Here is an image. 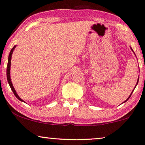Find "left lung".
Returning <instances> with one entry per match:
<instances>
[{"instance_id":"obj_1","label":"left lung","mask_w":145,"mask_h":145,"mask_svg":"<svg viewBox=\"0 0 145 145\" xmlns=\"http://www.w3.org/2000/svg\"><path fill=\"white\" fill-rule=\"evenodd\" d=\"M130 49H131V50L133 51V52H134V51H133V49H132V47H130ZM134 54H135V53H134ZM135 56H136V54H135ZM138 82H139V77H138V79H137V83H136V86H135V87H134V90H133V91H132V92H131V94H130V96H129V98H128L127 99H126V100H125L124 102H123V103H125V102H126L127 101H128V99H129L130 98V96H131V95H132V92H134V89H135V88H136V87L137 86V84H138Z\"/></svg>"}]
</instances>
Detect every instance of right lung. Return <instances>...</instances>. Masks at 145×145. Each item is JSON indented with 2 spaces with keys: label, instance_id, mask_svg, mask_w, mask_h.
<instances>
[{
  "label": "right lung",
  "instance_id": "add662e5",
  "mask_svg": "<svg viewBox=\"0 0 145 145\" xmlns=\"http://www.w3.org/2000/svg\"><path fill=\"white\" fill-rule=\"evenodd\" d=\"M16 45L15 46H14L12 49H11V50L10 51V53H9V56H8V65H7V70H6V75H7V80H8V84L9 85V86H10L11 89V91H13V94H15V96L17 98V99H18L19 100L21 101H23L24 102L25 101L23 100V99H21L20 97L18 96V94L16 93V92L15 91V88H14L13 85L12 84V82H11V76H10V69H11V57H12V54L13 53V51L14 49H15L16 47Z\"/></svg>",
  "mask_w": 145,
  "mask_h": 145
}]
</instances>
